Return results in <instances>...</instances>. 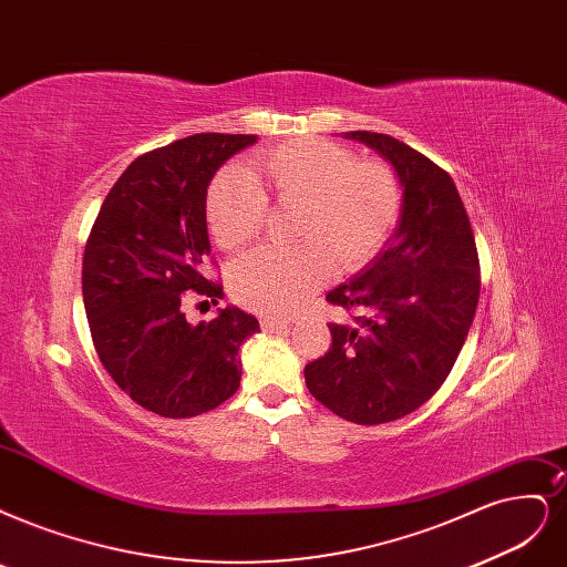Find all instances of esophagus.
<instances>
[{
    "label": "esophagus",
    "instance_id": "1",
    "mask_svg": "<svg viewBox=\"0 0 567 567\" xmlns=\"http://www.w3.org/2000/svg\"><path fill=\"white\" fill-rule=\"evenodd\" d=\"M261 327H264V331H282V329H287L289 327V322L287 320H276V318H264L261 320Z\"/></svg>",
    "mask_w": 567,
    "mask_h": 567
}]
</instances>
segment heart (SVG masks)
Listing matches in <instances>:
<instances>
[{
  "label": "heart",
  "mask_w": 567,
  "mask_h": 567,
  "mask_svg": "<svg viewBox=\"0 0 567 567\" xmlns=\"http://www.w3.org/2000/svg\"><path fill=\"white\" fill-rule=\"evenodd\" d=\"M248 177L228 167L207 192V226L221 249L257 238L266 200L299 207L297 247L257 249L230 268L234 297L268 318H287L333 272L373 259L400 217L402 192L390 165L358 161L324 140H297L257 154Z\"/></svg>",
  "instance_id": "1"
}]
</instances>
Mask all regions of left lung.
Segmentation results:
<instances>
[{"label": "left lung", "mask_w": 567, "mask_h": 567, "mask_svg": "<svg viewBox=\"0 0 567 567\" xmlns=\"http://www.w3.org/2000/svg\"><path fill=\"white\" fill-rule=\"evenodd\" d=\"M343 137L381 154L400 179L392 236L327 301L350 322H331V348L306 364L310 394L358 425L404 417L442 388L478 306V257L467 209L446 171L383 133Z\"/></svg>", "instance_id": "1"}]
</instances>
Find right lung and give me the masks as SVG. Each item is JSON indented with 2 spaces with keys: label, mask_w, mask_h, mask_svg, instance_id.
I'll use <instances>...</instances> for the list:
<instances>
[{
  "label": "right lung",
  "mask_w": 567,
  "mask_h": 567,
  "mask_svg": "<svg viewBox=\"0 0 567 567\" xmlns=\"http://www.w3.org/2000/svg\"><path fill=\"white\" fill-rule=\"evenodd\" d=\"M255 142L198 133L135 158L104 198L83 251V306L97 358L135 404L163 417H194L236 394L238 350L259 331V320L236 306L198 324L182 310L192 295L213 303L224 297L203 276L213 251L207 186Z\"/></svg>",
  "instance_id": "right-lung-1"
}]
</instances>
